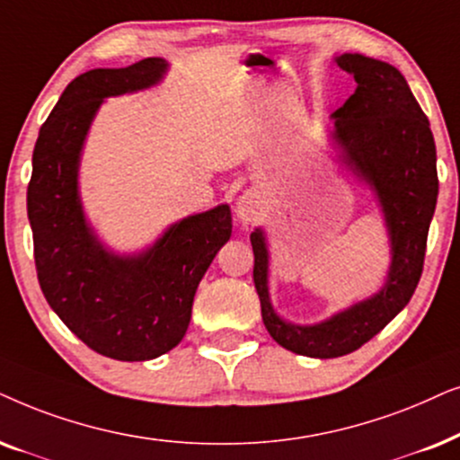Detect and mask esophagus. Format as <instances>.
<instances>
[{
  "label": "esophagus",
  "instance_id": "esophagus-1",
  "mask_svg": "<svg viewBox=\"0 0 460 460\" xmlns=\"http://www.w3.org/2000/svg\"><path fill=\"white\" fill-rule=\"evenodd\" d=\"M261 210H262L261 201L256 199L254 193H243L242 198L237 199V204H235V214H237V218H240L243 225L254 223V220L259 218Z\"/></svg>",
  "mask_w": 460,
  "mask_h": 460
}]
</instances>
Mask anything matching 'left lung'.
I'll use <instances>...</instances> for the list:
<instances>
[{
    "label": "left lung",
    "mask_w": 460,
    "mask_h": 460,
    "mask_svg": "<svg viewBox=\"0 0 460 460\" xmlns=\"http://www.w3.org/2000/svg\"><path fill=\"white\" fill-rule=\"evenodd\" d=\"M334 63L353 75L358 88L332 113L330 138L339 162L370 187L383 212L391 246L385 284L376 294L320 323H292L275 314L269 298L265 231L259 226L250 234L254 286L267 332L288 351L317 359L355 351L406 307L422 273L439 185L429 119L402 73L364 54H341Z\"/></svg>",
    "instance_id": "1"
}]
</instances>
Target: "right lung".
Here are the masks:
<instances>
[{"mask_svg": "<svg viewBox=\"0 0 460 460\" xmlns=\"http://www.w3.org/2000/svg\"><path fill=\"white\" fill-rule=\"evenodd\" d=\"M164 58L92 69L66 85L33 149L27 212L35 267L48 305L96 353L145 362L174 349L191 322L193 296L231 237L220 204L170 225L143 252L118 254L98 240L79 198V159L105 98L146 90L166 75Z\"/></svg>", "mask_w": 460, "mask_h": 460, "instance_id": "add662e5", "label": "right lung"}]
</instances>
